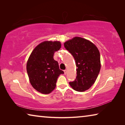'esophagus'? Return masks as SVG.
<instances>
[{"mask_svg": "<svg viewBox=\"0 0 125 125\" xmlns=\"http://www.w3.org/2000/svg\"><path fill=\"white\" fill-rule=\"evenodd\" d=\"M67 71L66 70V69H65V70H64V74H67Z\"/></svg>", "mask_w": 125, "mask_h": 125, "instance_id": "34e87169", "label": "esophagus"}]
</instances>
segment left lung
Listing matches in <instances>:
<instances>
[{"instance_id":"left-lung-1","label":"left lung","mask_w":125,"mask_h":125,"mask_svg":"<svg viewBox=\"0 0 125 125\" xmlns=\"http://www.w3.org/2000/svg\"><path fill=\"white\" fill-rule=\"evenodd\" d=\"M72 54L77 66V77L69 85L74 90L83 92L95 82L101 68L100 54L96 46L89 40L74 37L64 43Z\"/></svg>"}]
</instances>
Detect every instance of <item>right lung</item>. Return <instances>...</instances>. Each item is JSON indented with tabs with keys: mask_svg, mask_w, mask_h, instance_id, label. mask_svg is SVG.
Here are the masks:
<instances>
[{
	"mask_svg": "<svg viewBox=\"0 0 125 125\" xmlns=\"http://www.w3.org/2000/svg\"><path fill=\"white\" fill-rule=\"evenodd\" d=\"M61 47L60 41H43L33 49L27 60L26 70L30 82L42 94L51 93L56 88L57 78L64 73L53 58L54 52Z\"/></svg>",
	"mask_w": 125,
	"mask_h": 125,
	"instance_id": "1",
	"label": "right lung"
}]
</instances>
